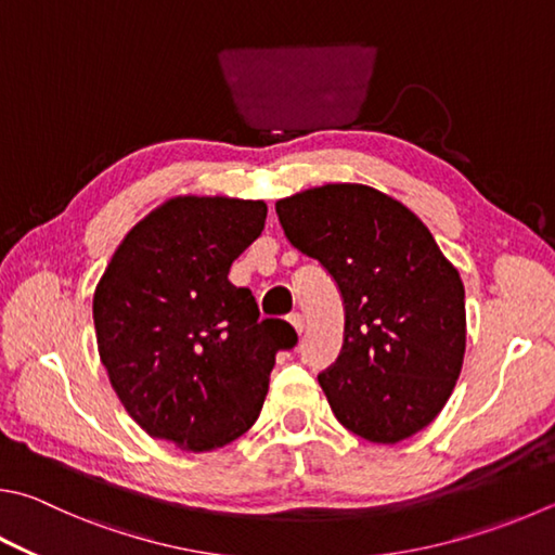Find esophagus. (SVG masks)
I'll list each match as a JSON object with an SVG mask.
<instances>
[{"mask_svg":"<svg viewBox=\"0 0 555 555\" xmlns=\"http://www.w3.org/2000/svg\"><path fill=\"white\" fill-rule=\"evenodd\" d=\"M288 322H291V325H294V330L298 332V335L306 330V320H304V315H300V312H291Z\"/></svg>","mask_w":555,"mask_h":555,"instance_id":"esophagus-1","label":"esophagus"}]
</instances>
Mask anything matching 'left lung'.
I'll list each match as a JSON object with an SVG mask.
<instances>
[{"mask_svg": "<svg viewBox=\"0 0 555 555\" xmlns=\"http://www.w3.org/2000/svg\"><path fill=\"white\" fill-rule=\"evenodd\" d=\"M276 216L345 304V345L318 376L335 417L374 444L417 435L447 405L466 351L456 267L410 208L364 184L300 191L276 201Z\"/></svg>", "mask_w": 555, "mask_h": 555, "instance_id": "1", "label": "left lung"}]
</instances>
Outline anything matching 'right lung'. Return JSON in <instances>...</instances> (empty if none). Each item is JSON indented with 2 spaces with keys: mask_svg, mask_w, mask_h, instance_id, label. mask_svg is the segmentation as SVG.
<instances>
[{
  "mask_svg": "<svg viewBox=\"0 0 555 555\" xmlns=\"http://www.w3.org/2000/svg\"><path fill=\"white\" fill-rule=\"evenodd\" d=\"M264 201L177 196L124 237L94 291L102 364L150 437L214 451L255 425L281 349L298 335L259 320L230 267L261 235Z\"/></svg>",
  "mask_w": 555,
  "mask_h": 555,
  "instance_id": "1",
  "label": "right lung"
}]
</instances>
